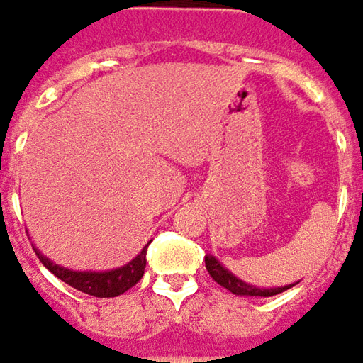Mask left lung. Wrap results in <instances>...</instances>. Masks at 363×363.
<instances>
[{
    "label": "left lung",
    "instance_id": "left-lung-1",
    "mask_svg": "<svg viewBox=\"0 0 363 363\" xmlns=\"http://www.w3.org/2000/svg\"><path fill=\"white\" fill-rule=\"evenodd\" d=\"M205 265L206 271H208V275L215 279V281L219 283L220 287H225V289H229L231 294L235 295H249V297H271V295H277L283 294V291H287L289 287H294V285H285V287H273V289H259V287H253V285H247L241 279H237L233 273H229L227 269L220 265L219 261L215 259L213 255H206L205 257Z\"/></svg>",
    "mask_w": 363,
    "mask_h": 363
}]
</instances>
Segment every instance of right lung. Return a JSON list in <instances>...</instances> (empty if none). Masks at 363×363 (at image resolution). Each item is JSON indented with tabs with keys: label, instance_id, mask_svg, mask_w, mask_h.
<instances>
[{
	"label": "right lung",
	"instance_id": "obj_1",
	"mask_svg": "<svg viewBox=\"0 0 363 363\" xmlns=\"http://www.w3.org/2000/svg\"><path fill=\"white\" fill-rule=\"evenodd\" d=\"M146 249H148V245L140 251V255L132 259L128 265L112 269V271H104V273L69 271V269L60 267V265H54L52 261H48L42 253H38V249H35V255L40 257L44 267L50 269L57 279L68 283L69 287L78 289L82 294L94 295V297H116V295L128 291L130 287H134L143 279L144 267H146Z\"/></svg>",
	"mask_w": 363,
	"mask_h": 363
}]
</instances>
